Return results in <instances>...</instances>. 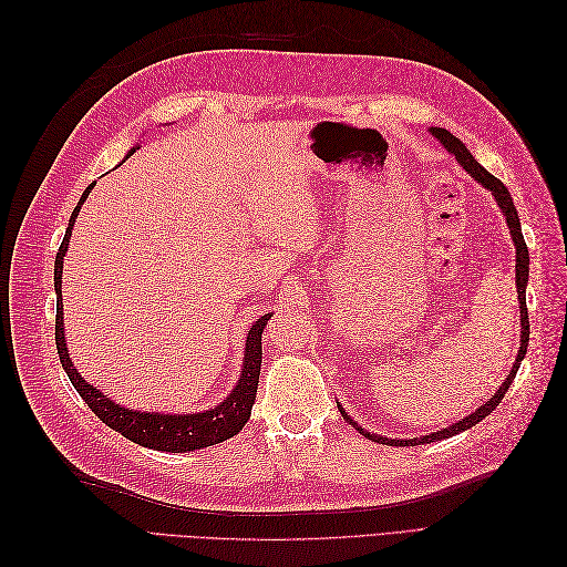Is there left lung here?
Instances as JSON below:
<instances>
[{"instance_id": "left-lung-1", "label": "left lung", "mask_w": 567, "mask_h": 567, "mask_svg": "<svg viewBox=\"0 0 567 567\" xmlns=\"http://www.w3.org/2000/svg\"><path fill=\"white\" fill-rule=\"evenodd\" d=\"M431 132H433L435 140H437L444 148H447V151L452 153V156L463 165V169H466V173H468L471 177H475L477 184H483L485 188H489L492 196L496 198V205H499L502 213L506 215V225H508V229H511V238H513V244H516V288H518L520 326H523V329H520V350H518V357H516V364H513V369H511V373H508V379L502 383L499 390H496V392L492 394L489 402H485L477 411H473V414H468L466 419H461L458 423H454V425H450V427H444V431L431 433V435L414 437V440H388V437H383V435L367 433L364 427L357 425V423L346 414V411H342V406L338 404L342 419H346V421L354 427V431H359L364 437H369V440H373V442H379V444H390V447H414V444H425V442H437V440H442V437H452V435H456V433L468 431V427H473L475 423H480L485 416H489L492 411H494L496 406H499V402L504 400V394L508 392L513 379H516V373H518V369H520L523 357H525V352H527V342H529V319H527V305H525V286H527V277H529V252H527L525 238H523V231H520V219H518V213H516V205H513V198H511V194H508V188H506L499 179H496L494 175H489L487 169L471 156V151L466 148V144L458 142V136H454L452 132L442 130V127H431Z\"/></svg>"}]
</instances>
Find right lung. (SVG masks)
Returning <instances> with one entry per match:
<instances>
[{
	"instance_id": "obj_1",
	"label": "right lung",
	"mask_w": 567,
	"mask_h": 567,
	"mask_svg": "<svg viewBox=\"0 0 567 567\" xmlns=\"http://www.w3.org/2000/svg\"><path fill=\"white\" fill-rule=\"evenodd\" d=\"M134 153V148L130 151ZM94 184L84 188V194L73 210L71 219H68V229L63 236V244L56 252L54 262V288H56V350L59 359L71 379L73 388L80 392V398L87 402V406L94 414L104 421L115 433L125 435L127 440L142 444L148 450L158 452H194L210 447V444L225 442L241 433V427L250 419V409L255 402L257 381H260V364H262V331L271 315H265L252 323L246 340V357H244V371L241 379H238L236 388L229 392L225 402H219L210 411H200V414H153V411H134L115 404L109 400L104 392H99L94 385L82 379L78 369L73 367L71 357H68L65 348V336H63V298H61V274H63V257L68 250V238L73 234L75 217L82 208L84 198L90 196Z\"/></svg>"
}]
</instances>
